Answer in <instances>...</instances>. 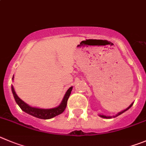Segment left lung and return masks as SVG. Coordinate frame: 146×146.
Segmentation results:
<instances>
[{
  "label": "left lung",
  "mask_w": 146,
  "mask_h": 146,
  "mask_svg": "<svg viewBox=\"0 0 146 146\" xmlns=\"http://www.w3.org/2000/svg\"><path fill=\"white\" fill-rule=\"evenodd\" d=\"M132 104H133V103H132V104H131L130 105H129V106H128L127 108L126 109H125V110H123V111H121L119 112V113H117V114L115 115V116H111H111H106V115H104V114H99V117H102V118H105V119H111V118H112V117H118L119 115L121 114V113H124V112H125V111H127L128 109H129V108H130V107L132 106Z\"/></svg>",
  "instance_id": "8db88e82"
}]
</instances>
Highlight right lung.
<instances>
[{
    "label": "right lung",
    "mask_w": 146,
    "mask_h": 146,
    "mask_svg": "<svg viewBox=\"0 0 146 146\" xmlns=\"http://www.w3.org/2000/svg\"><path fill=\"white\" fill-rule=\"evenodd\" d=\"M14 77L13 76L12 80H14ZM72 88L73 87H70L67 90V91L66 92L64 98H63L61 104L58 106L55 107V108H52V109H40V108L30 106H29L27 104L24 102L22 100L20 99L19 98V96L16 93L15 90H14L13 85H11V91L12 93H13V96H14V99H15V101L18 104L19 106L21 108V110L24 111L26 113H29V115H32L33 117H37V118L42 119H51L54 117H56L58 115L61 114L62 112H64V111L66 109L68 98H69V96L71 94Z\"/></svg>",
    "instance_id": "obj_1"
}]
</instances>
